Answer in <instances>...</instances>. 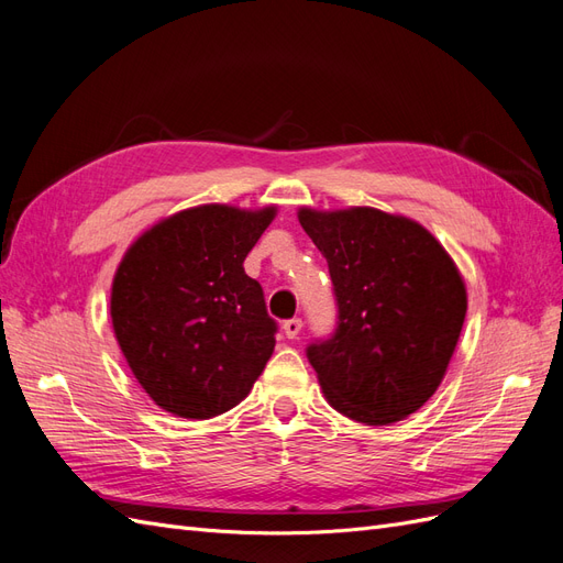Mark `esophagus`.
Segmentation results:
<instances>
[{
  "instance_id": "1",
  "label": "esophagus",
  "mask_w": 563,
  "mask_h": 563,
  "mask_svg": "<svg viewBox=\"0 0 563 563\" xmlns=\"http://www.w3.org/2000/svg\"><path fill=\"white\" fill-rule=\"evenodd\" d=\"M282 329H284V333H286V338H298V333H300V329H302V319H298V317H294V319H286L284 323H282Z\"/></svg>"
}]
</instances>
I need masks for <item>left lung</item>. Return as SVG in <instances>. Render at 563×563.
Returning a JSON list of instances; mask_svg holds the SVG:
<instances>
[{"label":"left lung","mask_w":563,"mask_h":563,"mask_svg":"<svg viewBox=\"0 0 563 563\" xmlns=\"http://www.w3.org/2000/svg\"><path fill=\"white\" fill-rule=\"evenodd\" d=\"M329 263L338 327L308 347L323 397L343 416L391 424L428 401L457 345L465 282L420 223L371 207L298 211Z\"/></svg>","instance_id":"8db88e82"}]
</instances>
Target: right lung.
I'll return each mask as SVG.
<instances>
[{"instance_id":"add662e5","label":"right lung","mask_w":563,"mask_h":563,"mask_svg":"<svg viewBox=\"0 0 563 563\" xmlns=\"http://www.w3.org/2000/svg\"><path fill=\"white\" fill-rule=\"evenodd\" d=\"M275 216L277 207L203 203L159 220L124 253L112 329L135 380L164 411L220 416L263 373L277 321L244 261Z\"/></svg>"}]
</instances>
